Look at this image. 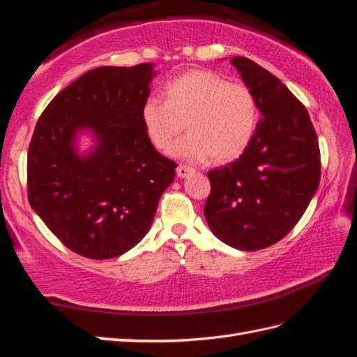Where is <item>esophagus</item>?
<instances>
[{
    "label": "esophagus",
    "instance_id": "obj_1",
    "mask_svg": "<svg viewBox=\"0 0 357 357\" xmlns=\"http://www.w3.org/2000/svg\"><path fill=\"white\" fill-rule=\"evenodd\" d=\"M192 171H194V169L189 168V166H186V165H178V166H177V177L186 178Z\"/></svg>",
    "mask_w": 357,
    "mask_h": 357
}]
</instances>
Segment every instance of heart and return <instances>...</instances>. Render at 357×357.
<instances>
[{"mask_svg":"<svg viewBox=\"0 0 357 357\" xmlns=\"http://www.w3.org/2000/svg\"><path fill=\"white\" fill-rule=\"evenodd\" d=\"M166 100L148 98L140 121L149 142L166 151L185 130L189 134L171 154L191 162L227 163L248 148L258 122L253 93L212 70H191L166 85Z\"/></svg>","mask_w":357,"mask_h":357,"instance_id":"1","label":"heart"}]
</instances>
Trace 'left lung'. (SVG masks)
I'll return each instance as SVG.
<instances>
[{
    "instance_id": "8db88e82",
    "label": "left lung",
    "mask_w": 357,
    "mask_h": 357,
    "mask_svg": "<svg viewBox=\"0 0 357 357\" xmlns=\"http://www.w3.org/2000/svg\"><path fill=\"white\" fill-rule=\"evenodd\" d=\"M231 64L255 96L261 117L240 158L208 172L204 217L227 245L259 250L295 227L318 191L319 145L305 107L278 77L243 56Z\"/></svg>"
}]
</instances>
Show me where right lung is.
<instances>
[{
    "mask_svg": "<svg viewBox=\"0 0 357 357\" xmlns=\"http://www.w3.org/2000/svg\"><path fill=\"white\" fill-rule=\"evenodd\" d=\"M154 64L99 67L58 93L27 154L29 202L70 250L122 255L148 234L177 163L155 151L140 121ZM89 135L90 149H80Z\"/></svg>",
    "mask_w": 357,
    "mask_h": 357,
    "instance_id": "1",
    "label": "right lung"
}]
</instances>
